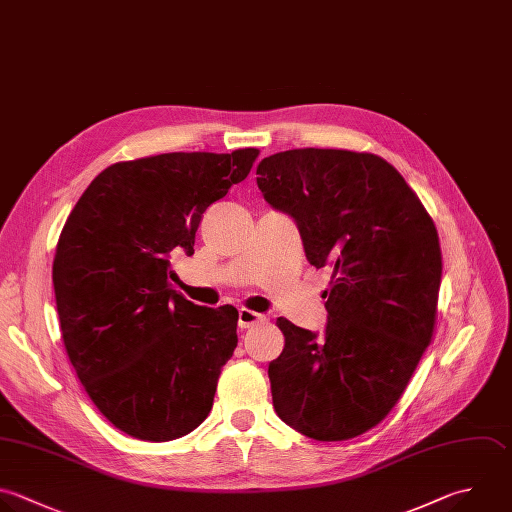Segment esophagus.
<instances>
[{
	"instance_id": "obj_1",
	"label": "esophagus",
	"mask_w": 512,
	"mask_h": 512,
	"mask_svg": "<svg viewBox=\"0 0 512 512\" xmlns=\"http://www.w3.org/2000/svg\"><path fill=\"white\" fill-rule=\"evenodd\" d=\"M266 320V316L254 312V310H248V308H240L238 312V324L240 328H252L256 324H262Z\"/></svg>"
}]
</instances>
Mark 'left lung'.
<instances>
[{"label": "left lung", "mask_w": 512, "mask_h": 512, "mask_svg": "<svg viewBox=\"0 0 512 512\" xmlns=\"http://www.w3.org/2000/svg\"><path fill=\"white\" fill-rule=\"evenodd\" d=\"M264 200L288 214L312 266H332L322 334L278 318L268 376L276 414L334 442L376 426L430 344L442 276L436 228L382 158L300 148L256 168Z\"/></svg>", "instance_id": "8db88e82"}]
</instances>
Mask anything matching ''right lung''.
Masks as SVG:
<instances>
[{
  "label": "right lung",
  "instance_id": "obj_1",
  "mask_svg": "<svg viewBox=\"0 0 512 512\" xmlns=\"http://www.w3.org/2000/svg\"><path fill=\"white\" fill-rule=\"evenodd\" d=\"M256 158L244 148L114 164L62 230L54 290L66 352L98 410L134 438H180L212 410L238 344V310L172 290L170 260L194 254L202 214Z\"/></svg>",
  "mask_w": 512,
  "mask_h": 512
}]
</instances>
